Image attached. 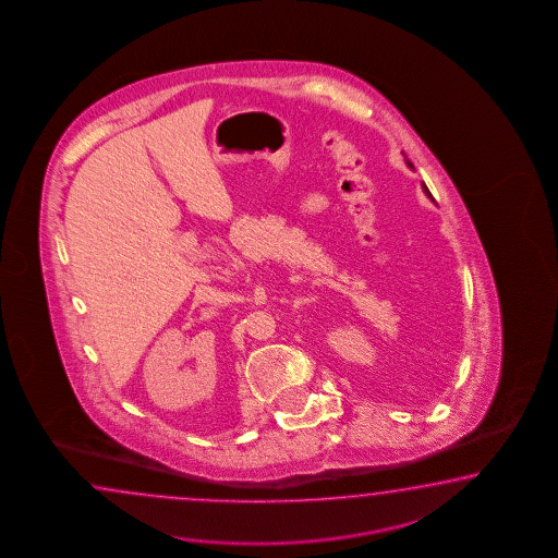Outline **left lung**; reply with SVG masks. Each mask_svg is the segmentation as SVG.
<instances>
[{
    "instance_id": "obj_1",
    "label": "left lung",
    "mask_w": 558,
    "mask_h": 558,
    "mask_svg": "<svg viewBox=\"0 0 558 558\" xmlns=\"http://www.w3.org/2000/svg\"><path fill=\"white\" fill-rule=\"evenodd\" d=\"M408 166H410V168H412V165H410V162H408ZM424 192H426V196L432 197V194H429V190H427L426 184H424Z\"/></svg>"
}]
</instances>
